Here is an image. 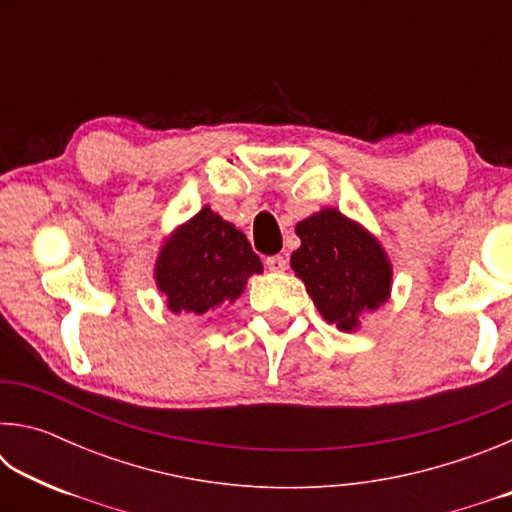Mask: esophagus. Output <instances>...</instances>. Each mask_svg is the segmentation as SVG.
I'll list each match as a JSON object with an SVG mask.
<instances>
[{"label": "esophagus", "mask_w": 512, "mask_h": 512, "mask_svg": "<svg viewBox=\"0 0 512 512\" xmlns=\"http://www.w3.org/2000/svg\"><path fill=\"white\" fill-rule=\"evenodd\" d=\"M266 266H268V271L280 273L289 266V262H287V257H282V255H271V257H266Z\"/></svg>", "instance_id": "obj_1"}]
</instances>
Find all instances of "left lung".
Returning a JSON list of instances; mask_svg holds the SVG:
<instances>
[{"label":"left lung","instance_id":"obj_1","mask_svg":"<svg viewBox=\"0 0 512 512\" xmlns=\"http://www.w3.org/2000/svg\"><path fill=\"white\" fill-rule=\"evenodd\" d=\"M296 235L300 248L293 250L291 268L327 323L352 332L363 314L388 300L391 262L359 223L325 207L300 221Z\"/></svg>","mask_w":512,"mask_h":512}]
</instances>
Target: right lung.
<instances>
[{
	"mask_svg": "<svg viewBox=\"0 0 512 512\" xmlns=\"http://www.w3.org/2000/svg\"><path fill=\"white\" fill-rule=\"evenodd\" d=\"M253 273H262V262L244 232L203 207L164 244L155 282L171 311L201 316L237 300Z\"/></svg>",
	"mask_w": 512,
	"mask_h": 512,
	"instance_id": "1",
	"label": "right lung"
}]
</instances>
